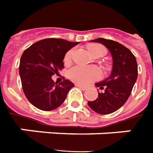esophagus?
I'll return each mask as SVG.
<instances>
[{
	"instance_id": "34e87169",
	"label": "esophagus",
	"mask_w": 153,
	"mask_h": 153,
	"mask_svg": "<svg viewBox=\"0 0 153 153\" xmlns=\"http://www.w3.org/2000/svg\"><path fill=\"white\" fill-rule=\"evenodd\" d=\"M77 87H79V88H81L82 90H86L87 89V87H84V86H83V85H80V84H76Z\"/></svg>"
}]
</instances>
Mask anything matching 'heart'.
Returning <instances> with one entry per match:
<instances>
[{
	"instance_id": "b5f03b06",
	"label": "heart",
	"mask_w": 153,
	"mask_h": 153,
	"mask_svg": "<svg viewBox=\"0 0 153 153\" xmlns=\"http://www.w3.org/2000/svg\"><path fill=\"white\" fill-rule=\"evenodd\" d=\"M88 50L92 55H102L106 54V49L99 44H91L88 45ZM74 50L71 49L66 52L64 57V62L65 64H69L72 59ZM101 76V73L97 67H86L82 65H75L69 70V77L70 79L77 84H88L93 81L99 79Z\"/></svg>"
}]
</instances>
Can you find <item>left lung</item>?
I'll return each instance as SVG.
<instances>
[{
	"instance_id": "8db88e82",
	"label": "left lung",
	"mask_w": 153,
	"mask_h": 153,
	"mask_svg": "<svg viewBox=\"0 0 153 153\" xmlns=\"http://www.w3.org/2000/svg\"><path fill=\"white\" fill-rule=\"evenodd\" d=\"M99 42L109 50L114 64L110 76L96 84L102 90L98 98L88 101V105L99 114H109L119 109L131 94L137 78V64L135 56L127 47L112 39L98 38Z\"/></svg>"
}]
</instances>
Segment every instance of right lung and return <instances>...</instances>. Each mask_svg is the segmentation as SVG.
Segmentation results:
<instances>
[{"label": "right lung", "mask_w": 153, "mask_h": 153, "mask_svg": "<svg viewBox=\"0 0 153 153\" xmlns=\"http://www.w3.org/2000/svg\"><path fill=\"white\" fill-rule=\"evenodd\" d=\"M79 42L64 39H41L27 48L21 55L19 73L25 97L34 106L51 111L61 105L74 84L68 79L54 83L52 75L64 68L66 52Z\"/></svg>", "instance_id": "right-lung-1"}]
</instances>
